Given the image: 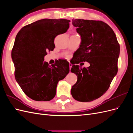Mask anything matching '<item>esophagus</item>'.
I'll return each mask as SVG.
<instances>
[{
    "instance_id": "esophagus-1",
    "label": "esophagus",
    "mask_w": 133,
    "mask_h": 133,
    "mask_svg": "<svg viewBox=\"0 0 133 133\" xmlns=\"http://www.w3.org/2000/svg\"><path fill=\"white\" fill-rule=\"evenodd\" d=\"M71 66H72V64H71V63H69V68H70V69H71Z\"/></svg>"
}]
</instances>
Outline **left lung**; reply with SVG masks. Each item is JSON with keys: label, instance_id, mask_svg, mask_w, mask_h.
<instances>
[{"label": "left lung", "instance_id": "8db88e82", "mask_svg": "<svg viewBox=\"0 0 133 133\" xmlns=\"http://www.w3.org/2000/svg\"><path fill=\"white\" fill-rule=\"evenodd\" d=\"M72 24L77 28L82 42L71 63L70 71L78 80L71 94L79 102H91L105 93L117 74L120 45L114 31L102 21L73 19ZM82 61L90 66L82 68L76 65Z\"/></svg>", "mask_w": 133, "mask_h": 133}]
</instances>
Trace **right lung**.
Here are the masks:
<instances>
[{"label": "right lung", "mask_w": 133, "mask_h": 133, "mask_svg": "<svg viewBox=\"0 0 133 133\" xmlns=\"http://www.w3.org/2000/svg\"><path fill=\"white\" fill-rule=\"evenodd\" d=\"M69 20L43 19L23 27L15 39L11 58L15 78L24 92L36 101H50L58 82L69 72V64L60 59L49 65L44 61L48 51L55 48L57 35L65 33Z\"/></svg>", "instance_id": "1"}]
</instances>
